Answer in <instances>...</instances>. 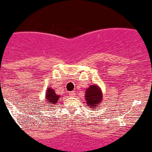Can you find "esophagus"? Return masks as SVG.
<instances>
[{
    "instance_id": "esophagus-1",
    "label": "esophagus",
    "mask_w": 152,
    "mask_h": 152,
    "mask_svg": "<svg viewBox=\"0 0 152 152\" xmlns=\"http://www.w3.org/2000/svg\"><path fill=\"white\" fill-rule=\"evenodd\" d=\"M75 91H71V92H69V95L70 96H75Z\"/></svg>"
}]
</instances>
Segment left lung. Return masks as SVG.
Listing matches in <instances>:
<instances>
[{"label": "left lung", "mask_w": 152, "mask_h": 152, "mask_svg": "<svg viewBox=\"0 0 152 152\" xmlns=\"http://www.w3.org/2000/svg\"><path fill=\"white\" fill-rule=\"evenodd\" d=\"M85 94V99L88 107L92 108L93 110L97 107L103 100L101 90L96 85H92L87 88Z\"/></svg>", "instance_id": "obj_1"}]
</instances>
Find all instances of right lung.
<instances>
[{
  "mask_svg": "<svg viewBox=\"0 0 152 152\" xmlns=\"http://www.w3.org/2000/svg\"><path fill=\"white\" fill-rule=\"evenodd\" d=\"M46 91V95H45L46 100H45V102H47V104H48V107H50L51 105H55L57 103L58 99H59V96L56 95L54 90L51 87H48Z\"/></svg>",
  "mask_w": 152,
  "mask_h": 152,
  "instance_id": "1",
  "label": "right lung"
}]
</instances>
